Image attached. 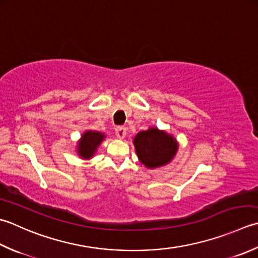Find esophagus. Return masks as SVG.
<instances>
[{
	"label": "esophagus",
	"instance_id": "34e87169",
	"mask_svg": "<svg viewBox=\"0 0 258 258\" xmlns=\"http://www.w3.org/2000/svg\"><path fill=\"white\" fill-rule=\"evenodd\" d=\"M115 134L118 139H124L125 135H126V127H125V126H117V127L115 128Z\"/></svg>",
	"mask_w": 258,
	"mask_h": 258
}]
</instances>
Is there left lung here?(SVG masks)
<instances>
[{"instance_id": "left-lung-1", "label": "left lung", "mask_w": 258, "mask_h": 258, "mask_svg": "<svg viewBox=\"0 0 258 258\" xmlns=\"http://www.w3.org/2000/svg\"><path fill=\"white\" fill-rule=\"evenodd\" d=\"M139 159L150 169L169 163L178 150V144L172 136L158 128L142 131L134 139Z\"/></svg>"}]
</instances>
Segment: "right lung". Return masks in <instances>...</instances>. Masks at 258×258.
Instances as JSON below:
<instances>
[{
  "label": "right lung",
  "instance_id": "obj_1",
  "mask_svg": "<svg viewBox=\"0 0 258 258\" xmlns=\"http://www.w3.org/2000/svg\"><path fill=\"white\" fill-rule=\"evenodd\" d=\"M104 134L100 132H93V131H87L82 136V140L79 142L78 153L84 159H90L96 152V149L104 140Z\"/></svg>",
  "mask_w": 258,
  "mask_h": 258
}]
</instances>
